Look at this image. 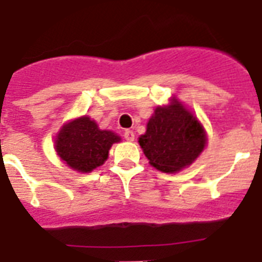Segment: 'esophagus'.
Segmentation results:
<instances>
[{
  "label": "esophagus",
  "instance_id": "obj_1",
  "mask_svg": "<svg viewBox=\"0 0 262 262\" xmlns=\"http://www.w3.org/2000/svg\"><path fill=\"white\" fill-rule=\"evenodd\" d=\"M123 136H124V139H126L127 142H133V140L135 139V134H134V131H131V129H126L124 134H123Z\"/></svg>",
  "mask_w": 262,
  "mask_h": 262
}]
</instances>
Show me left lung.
<instances>
[{"mask_svg":"<svg viewBox=\"0 0 262 262\" xmlns=\"http://www.w3.org/2000/svg\"><path fill=\"white\" fill-rule=\"evenodd\" d=\"M139 144L155 168L177 172L195 161L206 144V136L193 114L174 100L155 110Z\"/></svg>","mask_w":262,"mask_h":262,"instance_id":"obj_1","label":"left lung"}]
</instances>
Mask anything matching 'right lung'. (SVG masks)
I'll list each match as a JSON object with an SVG mask.
<instances>
[{
	"label": "right lung",
	"instance_id": "obj_1",
	"mask_svg": "<svg viewBox=\"0 0 262 262\" xmlns=\"http://www.w3.org/2000/svg\"><path fill=\"white\" fill-rule=\"evenodd\" d=\"M119 140L116 134L99 129L94 120L83 116L62 127L56 139V151L73 170L91 172L104 163L108 150Z\"/></svg>",
	"mask_w": 262,
	"mask_h": 262
}]
</instances>
